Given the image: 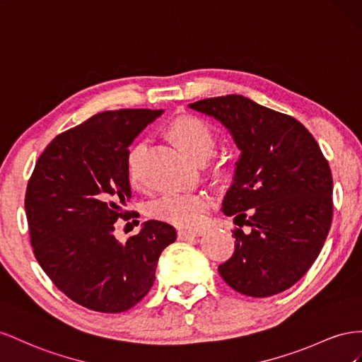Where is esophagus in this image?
<instances>
[{"instance_id":"34e87169","label":"esophagus","mask_w":362,"mask_h":362,"mask_svg":"<svg viewBox=\"0 0 362 362\" xmlns=\"http://www.w3.org/2000/svg\"><path fill=\"white\" fill-rule=\"evenodd\" d=\"M202 233L200 232H191V230H179L177 232V238L185 241V240H191V238H197V236H200Z\"/></svg>"}]
</instances>
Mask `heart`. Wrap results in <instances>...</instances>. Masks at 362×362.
<instances>
[{
	"label": "heart",
	"instance_id": "1",
	"mask_svg": "<svg viewBox=\"0 0 362 362\" xmlns=\"http://www.w3.org/2000/svg\"><path fill=\"white\" fill-rule=\"evenodd\" d=\"M170 135L187 156L200 160L211 156L215 147V138L208 124L194 117H182L173 122ZM144 144H138L129 153V175L132 183L139 182L138 162L144 151ZM214 206V199L203 191L199 192H173L167 194L150 209L151 216L185 229H195L204 224Z\"/></svg>",
	"mask_w": 362,
	"mask_h": 362
}]
</instances>
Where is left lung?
<instances>
[{"label":"left lung","mask_w":362,"mask_h":362,"mask_svg":"<svg viewBox=\"0 0 362 362\" xmlns=\"http://www.w3.org/2000/svg\"><path fill=\"white\" fill-rule=\"evenodd\" d=\"M188 107L220 121L241 151L221 211L250 232H233L220 276L250 297L288 290L317 259L332 223V174L317 141L296 118L243 95Z\"/></svg>","instance_id":"obj_1"}]
</instances>
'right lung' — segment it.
I'll list each match as a JSON object with an SVG mask.
<instances>
[{
  "mask_svg": "<svg viewBox=\"0 0 362 362\" xmlns=\"http://www.w3.org/2000/svg\"><path fill=\"white\" fill-rule=\"evenodd\" d=\"M162 109L106 110L60 133L40 154L25 192L30 241L39 265L71 300L117 314L142 300L175 229L148 220L126 243L118 218H130L129 147Z\"/></svg>",
  "mask_w": 362,
  "mask_h": 362,
  "instance_id": "right-lung-1",
  "label": "right lung"
}]
</instances>
